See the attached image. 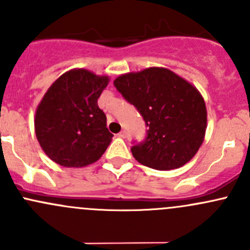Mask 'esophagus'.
Here are the masks:
<instances>
[{"label": "esophagus", "instance_id": "1", "mask_svg": "<svg viewBox=\"0 0 250 250\" xmlns=\"http://www.w3.org/2000/svg\"><path fill=\"white\" fill-rule=\"evenodd\" d=\"M117 135H118V137H120V138H122V139H127V138L129 137V133H128L127 130H122V132L118 133Z\"/></svg>", "mask_w": 250, "mask_h": 250}]
</instances>
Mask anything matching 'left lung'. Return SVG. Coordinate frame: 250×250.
Masks as SVG:
<instances>
[{"label": "left lung", "instance_id": "obj_1", "mask_svg": "<svg viewBox=\"0 0 250 250\" xmlns=\"http://www.w3.org/2000/svg\"><path fill=\"white\" fill-rule=\"evenodd\" d=\"M113 85L147 127L145 140L130 148L138 162L170 170L196 155L206 134L207 110L192 84L168 69L148 67L117 77Z\"/></svg>", "mask_w": 250, "mask_h": 250}]
</instances>
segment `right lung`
Wrapping results in <instances>:
<instances>
[{
  "instance_id": "1",
  "label": "right lung",
  "mask_w": 250,
  "mask_h": 250,
  "mask_svg": "<svg viewBox=\"0 0 250 250\" xmlns=\"http://www.w3.org/2000/svg\"><path fill=\"white\" fill-rule=\"evenodd\" d=\"M109 83L88 70L62 75L40 103L35 130L42 150L62 167H84L99 160L113 134L98 99Z\"/></svg>"
}]
</instances>
